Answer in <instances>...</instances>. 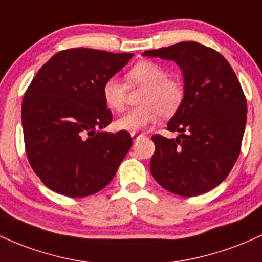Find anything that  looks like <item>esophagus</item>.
Instances as JSON below:
<instances>
[{
	"mask_svg": "<svg viewBox=\"0 0 262 262\" xmlns=\"http://www.w3.org/2000/svg\"><path fill=\"white\" fill-rule=\"evenodd\" d=\"M140 136H141V135H137L136 132H131V137H132V140H137V139H139Z\"/></svg>",
	"mask_w": 262,
	"mask_h": 262,
	"instance_id": "34e87169",
	"label": "esophagus"
}]
</instances>
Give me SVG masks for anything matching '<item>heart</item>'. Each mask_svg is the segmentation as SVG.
<instances>
[{
	"instance_id": "1",
	"label": "heart",
	"mask_w": 262,
	"mask_h": 262,
	"mask_svg": "<svg viewBox=\"0 0 262 262\" xmlns=\"http://www.w3.org/2000/svg\"><path fill=\"white\" fill-rule=\"evenodd\" d=\"M127 80L131 85H142L146 90L141 98L142 106L130 108L117 117L115 127L120 131L142 130L157 121L161 114L173 115L183 102V84L169 79L167 70L155 61L142 60L135 64L127 73ZM102 99L108 108L120 111L125 105V84L115 76L108 78L102 85Z\"/></svg>"
}]
</instances>
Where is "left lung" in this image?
Segmentation results:
<instances>
[{
  "instance_id": "obj_1",
  "label": "left lung",
  "mask_w": 262,
  "mask_h": 262,
  "mask_svg": "<svg viewBox=\"0 0 262 262\" xmlns=\"http://www.w3.org/2000/svg\"><path fill=\"white\" fill-rule=\"evenodd\" d=\"M173 60L182 69L184 99L167 130L155 135L149 169L164 189L195 196L219 186L236 162L246 125V99L233 68L220 53L196 42H181L142 53Z\"/></svg>"
}]
</instances>
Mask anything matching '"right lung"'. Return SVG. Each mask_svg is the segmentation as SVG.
Segmentation results:
<instances>
[{
  "label": "right lung",
  "mask_w": 262,
  "mask_h": 262,
  "mask_svg": "<svg viewBox=\"0 0 262 262\" xmlns=\"http://www.w3.org/2000/svg\"><path fill=\"white\" fill-rule=\"evenodd\" d=\"M132 57L73 48L38 70L22 101V127L31 167L49 189L81 198L115 177L132 139L102 131L113 120L102 85Z\"/></svg>",
  "instance_id": "right-lung-1"
}]
</instances>
